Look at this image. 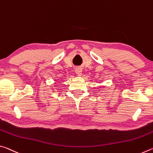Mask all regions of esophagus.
<instances>
[{"label": "esophagus", "instance_id": "34e87169", "mask_svg": "<svg viewBox=\"0 0 153 153\" xmlns=\"http://www.w3.org/2000/svg\"><path fill=\"white\" fill-rule=\"evenodd\" d=\"M76 73L78 76H81L82 74V69H79V68H77L76 69Z\"/></svg>", "mask_w": 153, "mask_h": 153}]
</instances>
